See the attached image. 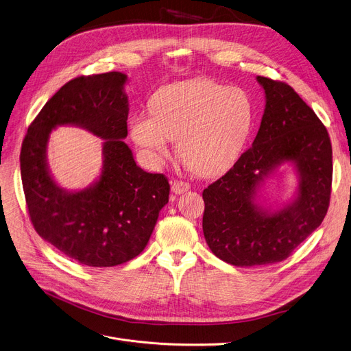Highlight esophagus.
Instances as JSON below:
<instances>
[{"mask_svg":"<svg viewBox=\"0 0 351 351\" xmlns=\"http://www.w3.org/2000/svg\"><path fill=\"white\" fill-rule=\"evenodd\" d=\"M191 189V184L188 182H183V180H175L172 183V192L175 195H182L184 192H188Z\"/></svg>","mask_w":351,"mask_h":351,"instance_id":"esophagus-1","label":"esophagus"}]
</instances>
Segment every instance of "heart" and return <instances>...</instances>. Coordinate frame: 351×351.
I'll return each mask as SVG.
<instances>
[{"label":"heart","mask_w":351,"mask_h":351,"mask_svg":"<svg viewBox=\"0 0 351 351\" xmlns=\"http://www.w3.org/2000/svg\"><path fill=\"white\" fill-rule=\"evenodd\" d=\"M254 120V107L241 87L195 79L159 88L151 111L136 112L131 138L152 168L171 156V139L179 156L197 175L228 169L240 156Z\"/></svg>","instance_id":"b5f03b06"}]
</instances>
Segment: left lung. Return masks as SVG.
<instances>
[{
    "label": "left lung",
    "mask_w": 351,
    "mask_h": 351,
    "mask_svg": "<svg viewBox=\"0 0 351 351\" xmlns=\"http://www.w3.org/2000/svg\"><path fill=\"white\" fill-rule=\"evenodd\" d=\"M265 108L252 147L203 191V232L227 264L258 267L284 261L322 224L332 191L328 130L298 93L282 82L256 76ZM289 162L298 176L294 197L282 208L264 206L263 180Z\"/></svg>",
    "instance_id": "left-lung-1"
}]
</instances>
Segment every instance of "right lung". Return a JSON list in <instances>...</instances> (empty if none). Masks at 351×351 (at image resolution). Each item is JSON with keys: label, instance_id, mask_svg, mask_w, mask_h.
Instances as JSON below:
<instances>
[{"label": "right lung", "instance_id": "1", "mask_svg": "<svg viewBox=\"0 0 351 351\" xmlns=\"http://www.w3.org/2000/svg\"><path fill=\"white\" fill-rule=\"evenodd\" d=\"M128 77L120 72L66 83L29 125L21 149V178L38 234L87 267L124 264L147 247L160 208L169 200L162 173L139 168L127 136ZM60 125H75L105 139L101 176L82 191H66L50 175L47 143Z\"/></svg>", "mask_w": 351, "mask_h": 351}]
</instances>
